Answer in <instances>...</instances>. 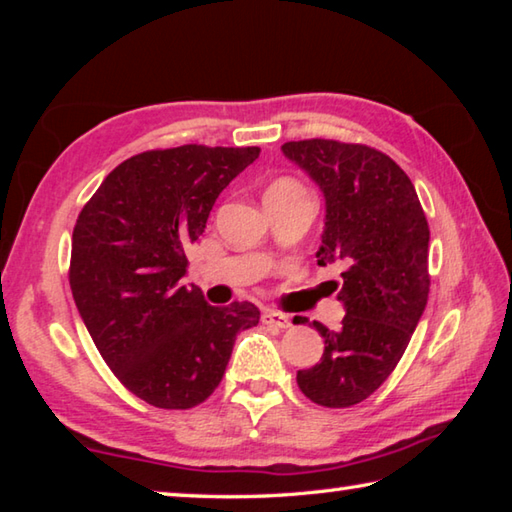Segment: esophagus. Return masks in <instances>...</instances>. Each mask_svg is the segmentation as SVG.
I'll use <instances>...</instances> for the list:
<instances>
[{"mask_svg":"<svg viewBox=\"0 0 512 512\" xmlns=\"http://www.w3.org/2000/svg\"><path fill=\"white\" fill-rule=\"evenodd\" d=\"M262 323L268 325V327H280V329H284V327L291 325V320H289L287 316H284V314H280V311L264 309V311H262Z\"/></svg>","mask_w":512,"mask_h":512,"instance_id":"obj_1","label":"esophagus"}]
</instances>
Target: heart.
Instances as JSON below:
<instances>
[{"label":"heart","instance_id":"1","mask_svg":"<svg viewBox=\"0 0 512 512\" xmlns=\"http://www.w3.org/2000/svg\"><path fill=\"white\" fill-rule=\"evenodd\" d=\"M300 185L296 183V180H275V183L266 189V194H282V192H300Z\"/></svg>","mask_w":512,"mask_h":512}]
</instances>
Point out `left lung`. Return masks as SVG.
Here are the masks:
<instances>
[{
  "instance_id": "obj_1",
  "label": "left lung",
  "mask_w": 512,
  "mask_h": 512,
  "mask_svg": "<svg viewBox=\"0 0 512 512\" xmlns=\"http://www.w3.org/2000/svg\"><path fill=\"white\" fill-rule=\"evenodd\" d=\"M282 153L325 196L318 266L345 264L334 282L341 327L314 320L325 352L296 379L311 402L345 409L384 384L418 327L431 284L429 223L411 178L386 153L336 140L287 142Z\"/></svg>"
}]
</instances>
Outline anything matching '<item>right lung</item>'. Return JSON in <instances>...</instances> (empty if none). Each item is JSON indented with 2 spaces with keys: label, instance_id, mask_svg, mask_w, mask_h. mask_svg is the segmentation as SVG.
<instances>
[{
  "label": "right lung",
  "instance_id": "right-lung-1",
  "mask_svg": "<svg viewBox=\"0 0 512 512\" xmlns=\"http://www.w3.org/2000/svg\"><path fill=\"white\" fill-rule=\"evenodd\" d=\"M257 146L185 144L133 155L112 169L79 214L69 287L115 377L158 409H192L221 384L253 302L212 307L183 287L187 248L216 198Z\"/></svg>",
  "mask_w": 512,
  "mask_h": 512
}]
</instances>
